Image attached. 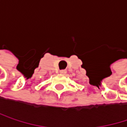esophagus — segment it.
<instances>
[{
  "instance_id": "1",
  "label": "esophagus",
  "mask_w": 127,
  "mask_h": 127,
  "mask_svg": "<svg viewBox=\"0 0 127 127\" xmlns=\"http://www.w3.org/2000/svg\"><path fill=\"white\" fill-rule=\"evenodd\" d=\"M60 74L65 75V74L67 73V70H60Z\"/></svg>"
}]
</instances>
